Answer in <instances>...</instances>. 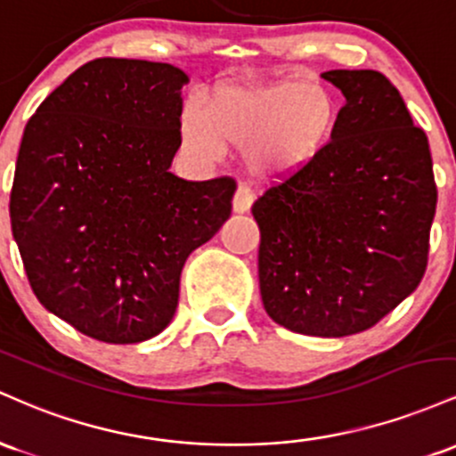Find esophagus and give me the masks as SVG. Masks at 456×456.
Here are the masks:
<instances>
[{
    "mask_svg": "<svg viewBox=\"0 0 456 456\" xmlns=\"http://www.w3.org/2000/svg\"><path fill=\"white\" fill-rule=\"evenodd\" d=\"M254 204V193L249 191L248 187H239L237 191H234V198H232V208L234 213H245L249 211V207Z\"/></svg>",
    "mask_w": 456,
    "mask_h": 456,
    "instance_id": "esophagus-1",
    "label": "esophagus"
}]
</instances>
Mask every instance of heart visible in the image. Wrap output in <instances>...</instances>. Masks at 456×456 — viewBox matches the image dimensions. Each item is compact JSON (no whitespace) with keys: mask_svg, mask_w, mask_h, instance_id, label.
I'll use <instances>...</instances> for the list:
<instances>
[{"mask_svg":"<svg viewBox=\"0 0 456 456\" xmlns=\"http://www.w3.org/2000/svg\"><path fill=\"white\" fill-rule=\"evenodd\" d=\"M336 116L334 96L316 81L234 79L183 107L181 140L200 159L241 146L252 176L286 181L323 155Z\"/></svg>","mask_w":456,"mask_h":456,"instance_id":"obj_1","label":"heart"}]
</instances>
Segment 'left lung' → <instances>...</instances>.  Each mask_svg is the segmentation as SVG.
Wrapping results in <instances>:
<instances>
[{
    "instance_id": "1",
    "label": "left lung",
    "mask_w": 456,
    "mask_h": 456,
    "mask_svg": "<svg viewBox=\"0 0 456 456\" xmlns=\"http://www.w3.org/2000/svg\"><path fill=\"white\" fill-rule=\"evenodd\" d=\"M345 94L308 170L254 202L263 305L297 334L342 338L377 325L420 284L437 187L427 133L377 70H327Z\"/></svg>"
}]
</instances>
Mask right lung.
<instances>
[{"label": "right lung", "instance_id": "right-lung-1", "mask_svg": "<svg viewBox=\"0 0 456 456\" xmlns=\"http://www.w3.org/2000/svg\"><path fill=\"white\" fill-rule=\"evenodd\" d=\"M181 69L99 58L25 125L10 224L40 304L81 334L131 345L170 325L187 256L222 228L237 183L183 181Z\"/></svg>", "mask_w": 456, "mask_h": 456}]
</instances>
